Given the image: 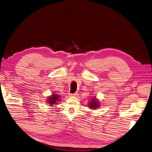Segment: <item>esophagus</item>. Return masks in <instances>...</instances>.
<instances>
[{
    "mask_svg": "<svg viewBox=\"0 0 152 152\" xmlns=\"http://www.w3.org/2000/svg\"><path fill=\"white\" fill-rule=\"evenodd\" d=\"M69 95L71 96H76L77 95V93H75V94H69Z\"/></svg>",
    "mask_w": 152,
    "mask_h": 152,
    "instance_id": "1",
    "label": "esophagus"
}]
</instances>
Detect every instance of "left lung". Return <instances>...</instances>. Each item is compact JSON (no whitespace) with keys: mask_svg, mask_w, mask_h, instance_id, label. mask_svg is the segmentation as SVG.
I'll use <instances>...</instances> for the list:
<instances>
[{"mask_svg":"<svg viewBox=\"0 0 152 152\" xmlns=\"http://www.w3.org/2000/svg\"><path fill=\"white\" fill-rule=\"evenodd\" d=\"M88 106L90 109H96L98 107H99V102L96 100L95 99H93V100L90 102Z\"/></svg>","mask_w":152,"mask_h":152,"instance_id":"1","label":"left lung"}]
</instances>
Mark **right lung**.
<instances>
[{"label": "right lung", "mask_w": 152, "mask_h": 152, "mask_svg": "<svg viewBox=\"0 0 152 152\" xmlns=\"http://www.w3.org/2000/svg\"><path fill=\"white\" fill-rule=\"evenodd\" d=\"M60 96H58L57 94H54L53 95H52L51 97H49V99L48 100V104H49L50 105L52 106L53 104H55L57 102V101H59L58 100V98H59Z\"/></svg>", "instance_id": "add662e5"}]
</instances>
